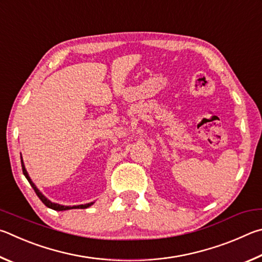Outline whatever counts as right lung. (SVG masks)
<instances>
[{
  "label": "right lung",
  "mask_w": 262,
  "mask_h": 262,
  "mask_svg": "<svg viewBox=\"0 0 262 262\" xmlns=\"http://www.w3.org/2000/svg\"><path fill=\"white\" fill-rule=\"evenodd\" d=\"M20 161H21V169H23V173H24L25 175V177L27 178V181L30 182V184H31V186L33 187V190L35 191V193H36V195L39 196V199L42 201V203L47 206V207H49V208H52V209H54V210H67V209H77V208H80V209H84V208H87V207H90V206L93 204V203H91V204H86V205H79V206H72V207H70V206H62V205H58V204H54V203H52V201H49L47 198H46V196L41 193V192L36 189V186L33 184V182L31 181V178H30V176H29V173H27V171H26V169H25V166H24V162H23V159H21V155H20Z\"/></svg>",
  "instance_id": "right-lung-1"
}]
</instances>
